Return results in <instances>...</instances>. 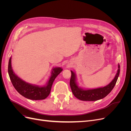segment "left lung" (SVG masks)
<instances>
[{"label": "left lung", "mask_w": 131, "mask_h": 131, "mask_svg": "<svg viewBox=\"0 0 131 131\" xmlns=\"http://www.w3.org/2000/svg\"><path fill=\"white\" fill-rule=\"evenodd\" d=\"M70 86L74 96L79 100L84 101H96L101 100L108 95L114 88L120 74V64L115 77L108 85L104 87L93 89H84L79 87L77 82V77L74 72L71 70Z\"/></svg>", "instance_id": "left-lung-1"}]
</instances>
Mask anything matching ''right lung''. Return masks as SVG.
<instances>
[{"instance_id":"1","label":"right lung","mask_w":131,"mask_h":131,"mask_svg":"<svg viewBox=\"0 0 131 131\" xmlns=\"http://www.w3.org/2000/svg\"><path fill=\"white\" fill-rule=\"evenodd\" d=\"M63 69L61 67L53 68L49 80L45 86H40L26 82L19 78L13 70L11 66V57L9 59L8 73L11 81L15 89L22 96L31 100H42L48 97L54 79Z\"/></svg>"}]
</instances>
